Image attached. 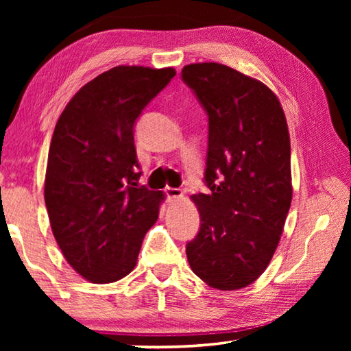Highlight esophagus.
<instances>
[{"label":"esophagus","instance_id":"1","mask_svg":"<svg viewBox=\"0 0 351 351\" xmlns=\"http://www.w3.org/2000/svg\"><path fill=\"white\" fill-rule=\"evenodd\" d=\"M165 195H167L169 199H181L182 198V190L175 189V187H167V189H165Z\"/></svg>","mask_w":351,"mask_h":351}]
</instances>
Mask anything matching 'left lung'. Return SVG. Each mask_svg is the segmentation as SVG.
<instances>
[{
  "label": "left lung",
  "instance_id": "1",
  "mask_svg": "<svg viewBox=\"0 0 351 351\" xmlns=\"http://www.w3.org/2000/svg\"><path fill=\"white\" fill-rule=\"evenodd\" d=\"M181 77L209 117L210 192L192 197L201 226L189 265L212 288H245L268 268L293 198L287 119L268 86L226 64H187Z\"/></svg>",
  "mask_w": 351,
  "mask_h": 351
}]
</instances>
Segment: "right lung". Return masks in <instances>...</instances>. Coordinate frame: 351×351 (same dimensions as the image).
<instances>
[{
	"label": "right lung",
	"mask_w": 351,
	"mask_h": 351,
	"mask_svg": "<svg viewBox=\"0 0 351 351\" xmlns=\"http://www.w3.org/2000/svg\"><path fill=\"white\" fill-rule=\"evenodd\" d=\"M176 75L173 68L116 66L82 86L58 117L45 180L52 234L93 283L133 271L164 193L139 186L134 123Z\"/></svg>",
	"instance_id": "1"
}]
</instances>
